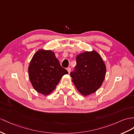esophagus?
<instances>
[{"mask_svg":"<svg viewBox=\"0 0 134 134\" xmlns=\"http://www.w3.org/2000/svg\"><path fill=\"white\" fill-rule=\"evenodd\" d=\"M67 71H68V74H70V71H71V68H70V67H68V68H67Z\"/></svg>","mask_w":134,"mask_h":134,"instance_id":"34e87169","label":"esophagus"}]
</instances>
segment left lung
Instances as JSON below:
<instances>
[{"label":"left lung","instance_id":"left-lung-1","mask_svg":"<svg viewBox=\"0 0 134 134\" xmlns=\"http://www.w3.org/2000/svg\"><path fill=\"white\" fill-rule=\"evenodd\" d=\"M106 72V67L104 60L97 51L93 50L78 55L75 71L70 75L77 91L87 96L94 93L101 87Z\"/></svg>","mask_w":134,"mask_h":134}]
</instances>
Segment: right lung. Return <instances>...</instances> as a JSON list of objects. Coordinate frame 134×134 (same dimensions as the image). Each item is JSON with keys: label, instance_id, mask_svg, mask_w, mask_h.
I'll return each mask as SVG.
<instances>
[{"label": "right lung", "instance_id": "obj_1", "mask_svg": "<svg viewBox=\"0 0 134 134\" xmlns=\"http://www.w3.org/2000/svg\"><path fill=\"white\" fill-rule=\"evenodd\" d=\"M29 78L37 92L47 96L53 92L67 71L50 50L39 49L33 55L28 67Z\"/></svg>", "mask_w": 134, "mask_h": 134}]
</instances>
